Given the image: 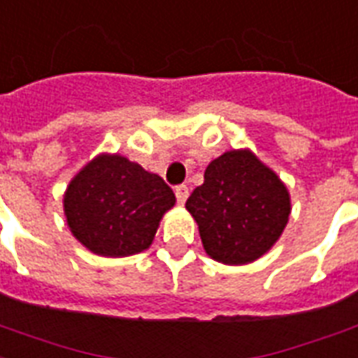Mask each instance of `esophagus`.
<instances>
[{
  "label": "esophagus",
  "instance_id": "34e87169",
  "mask_svg": "<svg viewBox=\"0 0 358 358\" xmlns=\"http://www.w3.org/2000/svg\"><path fill=\"white\" fill-rule=\"evenodd\" d=\"M175 196H177V202H179V204H185V200L189 196V187H187V185L175 187Z\"/></svg>",
  "mask_w": 358,
  "mask_h": 358
}]
</instances>
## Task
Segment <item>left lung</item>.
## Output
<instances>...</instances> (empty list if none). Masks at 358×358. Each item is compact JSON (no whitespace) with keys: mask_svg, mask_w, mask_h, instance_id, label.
<instances>
[{"mask_svg":"<svg viewBox=\"0 0 358 358\" xmlns=\"http://www.w3.org/2000/svg\"><path fill=\"white\" fill-rule=\"evenodd\" d=\"M185 208L199 225L202 247L215 262L250 264L278 243L291 214L280 175L248 148L224 152L204 171Z\"/></svg>","mask_w":358,"mask_h":358,"instance_id":"8db88e82","label":"left lung"}]
</instances>
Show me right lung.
Here are the masks:
<instances>
[{
	"label": "right lung",
	"mask_w": 358,
	"mask_h": 358,
	"mask_svg": "<svg viewBox=\"0 0 358 358\" xmlns=\"http://www.w3.org/2000/svg\"><path fill=\"white\" fill-rule=\"evenodd\" d=\"M175 206L173 191L156 173L121 154H98L63 194L73 237L108 258L138 255L150 247L159 222Z\"/></svg>",
	"instance_id": "1"
}]
</instances>
